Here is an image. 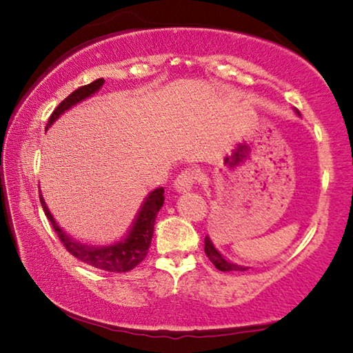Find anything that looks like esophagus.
Instances as JSON below:
<instances>
[{
  "label": "esophagus",
  "instance_id": "esophagus-1",
  "mask_svg": "<svg viewBox=\"0 0 353 353\" xmlns=\"http://www.w3.org/2000/svg\"><path fill=\"white\" fill-rule=\"evenodd\" d=\"M197 172L192 170V168H185L181 170L180 175L176 176L175 180V190L176 191H190L192 186L197 183Z\"/></svg>",
  "mask_w": 353,
  "mask_h": 353
}]
</instances>
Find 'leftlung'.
<instances>
[{
    "mask_svg": "<svg viewBox=\"0 0 353 353\" xmlns=\"http://www.w3.org/2000/svg\"><path fill=\"white\" fill-rule=\"evenodd\" d=\"M204 250L207 254V257L210 259V262L215 265L216 270H220V272H245V267H241V265H236V263H231L230 260H226L223 255H221L219 250L214 248V244H212V241L209 236H205L204 239Z\"/></svg>",
    "mask_w": 353,
    "mask_h": 353,
    "instance_id": "obj_1",
    "label": "left lung"
}]
</instances>
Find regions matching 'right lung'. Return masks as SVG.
Returning <instances> with one entry per match:
<instances>
[{"mask_svg":"<svg viewBox=\"0 0 353 353\" xmlns=\"http://www.w3.org/2000/svg\"><path fill=\"white\" fill-rule=\"evenodd\" d=\"M103 85H104V79H98L94 80L93 83L80 86L79 90H75L74 93H70L54 110H52V114L50 115V120H48L46 123V128L50 127V125L54 122L61 114H64L67 109H70L72 105H75L77 103H80V101L86 99L88 96L94 94ZM40 202H41L43 212H45L48 220L51 221L57 238H59L61 243L64 244L67 252H70L74 257L81 260L83 263L91 265V267L94 268L105 270V272H114V273H125V272H130V270H133L137 265H139L144 259H146L149 245H151L152 234H154V225H156L157 212L161 210V207L163 204V188H157V190H154L151 194L146 197V201H144V204L138 212L137 219H134V223L132 225L128 234L125 236L122 241H119V243L110 244V245H103V248H93V245L81 244L79 241L72 239L69 234H65L64 231L57 226L41 194H40Z\"/></svg>","mask_w":353,"mask_h":353,"instance_id":"obj_1","label":"right lung"}]
</instances>
